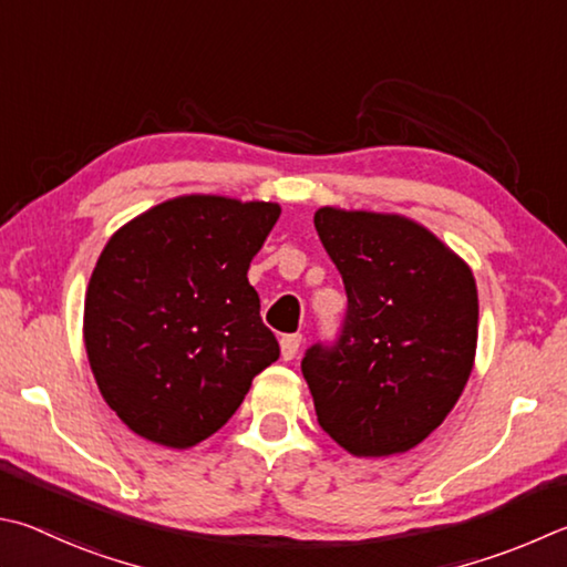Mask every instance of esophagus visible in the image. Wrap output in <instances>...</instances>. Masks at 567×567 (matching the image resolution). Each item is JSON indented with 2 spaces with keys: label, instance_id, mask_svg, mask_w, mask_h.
<instances>
[{
  "label": "esophagus",
  "instance_id": "obj_1",
  "mask_svg": "<svg viewBox=\"0 0 567 567\" xmlns=\"http://www.w3.org/2000/svg\"><path fill=\"white\" fill-rule=\"evenodd\" d=\"M300 344H302V334H285L280 339V352H282L285 362H290V359H295Z\"/></svg>",
  "mask_w": 567,
  "mask_h": 567
}]
</instances>
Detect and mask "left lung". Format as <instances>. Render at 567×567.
<instances>
[{
	"label": "left lung",
	"mask_w": 567,
	"mask_h": 567,
	"mask_svg": "<svg viewBox=\"0 0 567 567\" xmlns=\"http://www.w3.org/2000/svg\"><path fill=\"white\" fill-rule=\"evenodd\" d=\"M315 228L347 292L339 334L302 359L317 421L354 456L404 454L468 382L476 282L461 257L401 215L319 208Z\"/></svg>",
	"instance_id": "obj_1"
}]
</instances>
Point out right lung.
Returning <instances> with one entry per match:
<instances>
[{"label": "right lung", "instance_id": "right-lung-1", "mask_svg": "<svg viewBox=\"0 0 567 567\" xmlns=\"http://www.w3.org/2000/svg\"><path fill=\"white\" fill-rule=\"evenodd\" d=\"M275 203L183 195L113 235L91 275L84 342L106 404L138 436L188 449L280 357L248 282Z\"/></svg>", "mask_w": 567, "mask_h": 567}]
</instances>
